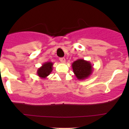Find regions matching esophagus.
I'll return each instance as SVG.
<instances>
[{"label":"esophagus","mask_w":129,"mask_h":129,"mask_svg":"<svg viewBox=\"0 0 129 129\" xmlns=\"http://www.w3.org/2000/svg\"><path fill=\"white\" fill-rule=\"evenodd\" d=\"M59 60L62 63L66 62V59H65L64 57H60V58H59Z\"/></svg>","instance_id":"obj_1"}]
</instances>
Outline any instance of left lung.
Returning <instances> with one entry per match:
<instances>
[{
	"instance_id": "left-lung-1",
	"label": "left lung",
	"mask_w": 129,
	"mask_h": 129,
	"mask_svg": "<svg viewBox=\"0 0 129 129\" xmlns=\"http://www.w3.org/2000/svg\"><path fill=\"white\" fill-rule=\"evenodd\" d=\"M73 73L78 80H85L93 73V67L89 61L78 59L72 64Z\"/></svg>"
}]
</instances>
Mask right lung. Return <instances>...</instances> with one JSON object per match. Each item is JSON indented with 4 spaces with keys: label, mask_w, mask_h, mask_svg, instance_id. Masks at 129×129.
Returning a JSON list of instances; mask_svg holds the SVG:
<instances>
[{
    "label": "right lung",
    "mask_w": 129,
    "mask_h": 129,
    "mask_svg": "<svg viewBox=\"0 0 129 129\" xmlns=\"http://www.w3.org/2000/svg\"><path fill=\"white\" fill-rule=\"evenodd\" d=\"M53 63L51 62H46L43 63L37 71L38 76L42 79H46L53 71Z\"/></svg>",
    "instance_id": "obj_1"
}]
</instances>
